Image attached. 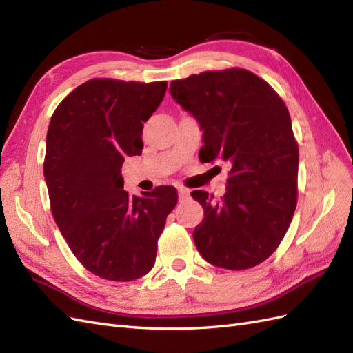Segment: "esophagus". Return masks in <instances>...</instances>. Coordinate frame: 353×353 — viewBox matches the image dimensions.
Segmentation results:
<instances>
[{
  "mask_svg": "<svg viewBox=\"0 0 353 353\" xmlns=\"http://www.w3.org/2000/svg\"><path fill=\"white\" fill-rule=\"evenodd\" d=\"M178 197H179V201H184L190 197V191L187 188H178Z\"/></svg>",
  "mask_w": 353,
  "mask_h": 353,
  "instance_id": "1",
  "label": "esophagus"
}]
</instances>
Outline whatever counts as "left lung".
<instances>
[{
    "label": "left lung",
    "instance_id": "8db88e82",
    "mask_svg": "<svg viewBox=\"0 0 353 353\" xmlns=\"http://www.w3.org/2000/svg\"><path fill=\"white\" fill-rule=\"evenodd\" d=\"M203 130V162H227V193H191L205 210L193 237L219 268L241 271L279 248L297 203L299 147L290 113L271 85L245 69L208 70L170 82Z\"/></svg>",
    "mask_w": 353,
    "mask_h": 353
}]
</instances>
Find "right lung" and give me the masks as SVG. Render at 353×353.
<instances>
[{"instance_id":"right-lung-1","label":"right lung","mask_w":353,"mask_h":353,"mask_svg":"<svg viewBox=\"0 0 353 353\" xmlns=\"http://www.w3.org/2000/svg\"><path fill=\"white\" fill-rule=\"evenodd\" d=\"M166 81L94 78L74 88L51 116L44 176L50 206L72 253L85 270L109 281L150 272L174 187L131 196L121 168L143 150V126L162 103Z\"/></svg>"}]
</instances>
